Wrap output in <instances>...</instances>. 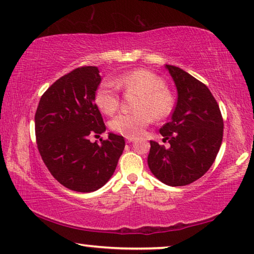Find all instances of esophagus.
<instances>
[{
  "instance_id": "obj_1",
  "label": "esophagus",
  "mask_w": 254,
  "mask_h": 254,
  "mask_svg": "<svg viewBox=\"0 0 254 254\" xmlns=\"http://www.w3.org/2000/svg\"><path fill=\"white\" fill-rule=\"evenodd\" d=\"M134 140V138H132V137H127V142H132Z\"/></svg>"
}]
</instances>
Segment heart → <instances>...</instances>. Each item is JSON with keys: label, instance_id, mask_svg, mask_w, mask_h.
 I'll list each match as a JSON object with an SVG mask.
<instances>
[{"label": "heart", "instance_id": "1", "mask_svg": "<svg viewBox=\"0 0 254 254\" xmlns=\"http://www.w3.org/2000/svg\"><path fill=\"white\" fill-rule=\"evenodd\" d=\"M114 82L123 90L140 94L135 105L137 112L120 114L110 122V127L116 133L124 137H138L153 119L163 120L173 112L174 96L166 88V81L152 71H128L117 77ZM115 84L103 81L95 92L96 106L107 115H113L120 106L119 91Z\"/></svg>", "mask_w": 254, "mask_h": 254}]
</instances>
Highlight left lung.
<instances>
[{
    "label": "left lung",
    "instance_id": "8db88e82",
    "mask_svg": "<svg viewBox=\"0 0 254 254\" xmlns=\"http://www.w3.org/2000/svg\"><path fill=\"white\" fill-rule=\"evenodd\" d=\"M177 90L170 122L160 128L163 142L151 140L147 163L166 185L183 187L207 173L219 153L223 120L216 100L206 85L180 67L166 64Z\"/></svg>",
    "mask_w": 254,
    "mask_h": 254
}]
</instances>
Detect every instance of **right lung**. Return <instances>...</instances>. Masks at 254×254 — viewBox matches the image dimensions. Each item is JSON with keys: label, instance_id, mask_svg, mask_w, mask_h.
Masks as SVG:
<instances>
[{"label": "right lung", "instance_id": "1", "mask_svg": "<svg viewBox=\"0 0 254 254\" xmlns=\"http://www.w3.org/2000/svg\"><path fill=\"white\" fill-rule=\"evenodd\" d=\"M101 83L96 66H83L57 79L41 96L35 113L38 149L48 170L63 187L93 192L113 176L126 141L109 132L101 144L90 135L106 131L95 105Z\"/></svg>", "mask_w": 254, "mask_h": 254}]
</instances>
